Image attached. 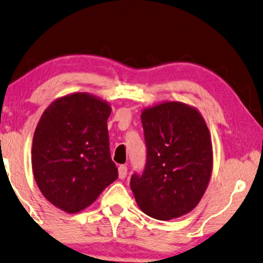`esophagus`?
<instances>
[{
    "instance_id": "obj_1",
    "label": "esophagus",
    "mask_w": 263,
    "mask_h": 263,
    "mask_svg": "<svg viewBox=\"0 0 263 263\" xmlns=\"http://www.w3.org/2000/svg\"><path fill=\"white\" fill-rule=\"evenodd\" d=\"M127 171H128V168H127V166H125V165H121L119 167V177H120V179H124L125 177H127Z\"/></svg>"
}]
</instances>
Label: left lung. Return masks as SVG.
<instances>
[{
  "label": "left lung",
  "instance_id": "obj_1",
  "mask_svg": "<svg viewBox=\"0 0 263 263\" xmlns=\"http://www.w3.org/2000/svg\"><path fill=\"white\" fill-rule=\"evenodd\" d=\"M146 165L134 173L130 189L144 214L177 218L193 210L208 187L212 144L199 112L180 102L152 106L141 115Z\"/></svg>",
  "mask_w": 263,
  "mask_h": 263
}]
</instances>
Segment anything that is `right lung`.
<instances>
[{"label":"right lung","mask_w":263,"mask_h":263,"mask_svg":"<svg viewBox=\"0 0 263 263\" xmlns=\"http://www.w3.org/2000/svg\"><path fill=\"white\" fill-rule=\"evenodd\" d=\"M110 112L105 102L82 92L44 111L34 133L32 167L41 193L57 208L82 211L119 177L110 155Z\"/></svg>","instance_id":"add662e5"}]
</instances>
